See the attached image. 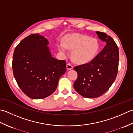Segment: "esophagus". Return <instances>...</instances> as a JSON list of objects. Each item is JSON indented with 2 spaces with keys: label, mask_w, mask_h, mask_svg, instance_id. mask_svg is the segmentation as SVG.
Segmentation results:
<instances>
[{
  "label": "esophagus",
  "mask_w": 133,
  "mask_h": 133,
  "mask_svg": "<svg viewBox=\"0 0 133 133\" xmlns=\"http://www.w3.org/2000/svg\"><path fill=\"white\" fill-rule=\"evenodd\" d=\"M73 66H72V65L70 64V63H68L67 64H66V69H68V70H70V69H73Z\"/></svg>",
  "instance_id": "obj_1"
}]
</instances>
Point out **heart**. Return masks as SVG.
<instances>
[{
  "instance_id": "heart-1",
  "label": "heart",
  "mask_w": 133,
  "mask_h": 133,
  "mask_svg": "<svg viewBox=\"0 0 133 133\" xmlns=\"http://www.w3.org/2000/svg\"><path fill=\"white\" fill-rule=\"evenodd\" d=\"M58 47L62 53L66 54L67 49L73 50L72 56L76 63L84 64L91 61L99 50V43L95 38L79 34H69L65 37L64 44Z\"/></svg>"
}]
</instances>
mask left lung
<instances>
[{
    "mask_svg": "<svg viewBox=\"0 0 133 133\" xmlns=\"http://www.w3.org/2000/svg\"><path fill=\"white\" fill-rule=\"evenodd\" d=\"M96 32L99 39L106 42V45L89 63L74 68L78 75L74 88L87 98H95L103 95L114 82L118 70L117 45L105 32Z\"/></svg>",
    "mask_w": 133,
    "mask_h": 133,
    "instance_id": "left-lung-1",
    "label": "left lung"
}]
</instances>
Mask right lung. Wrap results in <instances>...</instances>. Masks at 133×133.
Returning a JSON list of instances; mask_svg holds the SVG:
<instances>
[{
    "label": "right lung",
    "instance_id": "obj_1",
    "mask_svg": "<svg viewBox=\"0 0 133 133\" xmlns=\"http://www.w3.org/2000/svg\"><path fill=\"white\" fill-rule=\"evenodd\" d=\"M49 41L39 34L22 40L14 51L12 70L18 86L30 98H45L56 91L66 62L51 56Z\"/></svg>",
    "mask_w": 133,
    "mask_h": 133
}]
</instances>
